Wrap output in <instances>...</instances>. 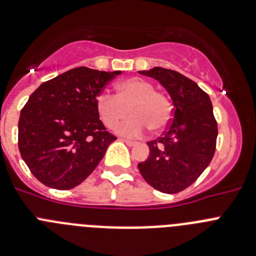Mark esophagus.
<instances>
[{"label":"esophagus","instance_id":"esophagus-1","mask_svg":"<svg viewBox=\"0 0 256 256\" xmlns=\"http://www.w3.org/2000/svg\"><path fill=\"white\" fill-rule=\"evenodd\" d=\"M120 140H121V142H125V144H128V146H134V145L136 144V142H132V140L125 139V138H121V139H120Z\"/></svg>","mask_w":256,"mask_h":256}]
</instances>
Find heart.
<instances>
[{
    "label": "heart",
    "instance_id": "b5f03b06",
    "mask_svg": "<svg viewBox=\"0 0 256 256\" xmlns=\"http://www.w3.org/2000/svg\"><path fill=\"white\" fill-rule=\"evenodd\" d=\"M117 94L102 92L96 98L100 118L108 128H114L128 111V117L116 131L126 136H139L150 128L164 130L172 118V104L167 94L154 89L152 82L142 78H128L117 84Z\"/></svg>",
    "mask_w": 256,
    "mask_h": 256
}]
</instances>
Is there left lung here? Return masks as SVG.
<instances>
[{
	"instance_id": "1",
	"label": "left lung",
	"mask_w": 256,
	"mask_h": 256,
	"mask_svg": "<svg viewBox=\"0 0 256 256\" xmlns=\"http://www.w3.org/2000/svg\"><path fill=\"white\" fill-rule=\"evenodd\" d=\"M139 72L164 86L174 103V117L162 136L148 142V160L138 167L156 190L176 194L192 185L213 158L218 135L213 106L196 82L177 71L153 68Z\"/></svg>"
}]
</instances>
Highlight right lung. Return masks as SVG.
<instances>
[{
	"label": "right lung",
	"mask_w": 256,
	"mask_h": 256,
	"mask_svg": "<svg viewBox=\"0 0 256 256\" xmlns=\"http://www.w3.org/2000/svg\"><path fill=\"white\" fill-rule=\"evenodd\" d=\"M121 71L76 68L39 85L20 112L19 150L32 174L57 190L82 184L116 136L106 130L96 98Z\"/></svg>",
	"instance_id": "obj_1"
}]
</instances>
